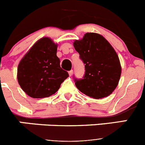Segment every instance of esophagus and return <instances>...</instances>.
Here are the masks:
<instances>
[{"instance_id": "esophagus-1", "label": "esophagus", "mask_w": 145, "mask_h": 145, "mask_svg": "<svg viewBox=\"0 0 145 145\" xmlns=\"http://www.w3.org/2000/svg\"><path fill=\"white\" fill-rule=\"evenodd\" d=\"M68 73H69V75H70V76H71V75H72V74H73V70H70V71H69Z\"/></svg>"}]
</instances>
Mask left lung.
I'll return each instance as SVG.
<instances>
[{"label":"left lung","mask_w":145,"mask_h":145,"mask_svg":"<svg viewBox=\"0 0 145 145\" xmlns=\"http://www.w3.org/2000/svg\"><path fill=\"white\" fill-rule=\"evenodd\" d=\"M75 49L85 65L84 78L75 79L80 92L91 98L108 97L118 85L121 65L117 53L102 35L87 33L83 38L75 40Z\"/></svg>","instance_id":"left-lung-1"}]
</instances>
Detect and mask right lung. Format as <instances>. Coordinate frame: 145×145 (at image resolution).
<instances>
[{
	"mask_svg": "<svg viewBox=\"0 0 145 145\" xmlns=\"http://www.w3.org/2000/svg\"><path fill=\"white\" fill-rule=\"evenodd\" d=\"M57 46L53 40L43 37L35 42L20 60L17 68L18 83L32 98L53 95L69 77L67 72L60 67Z\"/></svg>",
	"mask_w": 145,
	"mask_h": 145,
	"instance_id": "add662e5",
	"label": "right lung"
}]
</instances>
